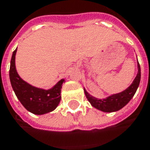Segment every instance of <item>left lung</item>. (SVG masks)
I'll use <instances>...</instances> for the list:
<instances>
[{
	"mask_svg": "<svg viewBox=\"0 0 150 150\" xmlns=\"http://www.w3.org/2000/svg\"><path fill=\"white\" fill-rule=\"evenodd\" d=\"M137 67H138V73L132 83V85L122 92L112 95L105 99H97L96 97L91 96L84 88L86 96L89 102L91 103V105H92L94 108L105 112H116L117 110H120L121 108H123L125 105L132 100V97L134 96L136 90L140 85V67L139 62H137Z\"/></svg>",
	"mask_w": 150,
	"mask_h": 150,
	"instance_id": "left-lung-1",
	"label": "left lung"
}]
</instances>
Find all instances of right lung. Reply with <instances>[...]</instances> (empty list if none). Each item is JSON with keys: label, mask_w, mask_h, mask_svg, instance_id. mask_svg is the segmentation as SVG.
<instances>
[{"label": "right lung", "mask_w": 150, "mask_h": 150, "mask_svg": "<svg viewBox=\"0 0 150 150\" xmlns=\"http://www.w3.org/2000/svg\"><path fill=\"white\" fill-rule=\"evenodd\" d=\"M14 50L11 57L10 68V80L18 100L29 112L37 115H42L54 110L61 100L62 84L64 79L58 81L52 88L49 90L38 88L23 81L17 73L15 68Z\"/></svg>", "instance_id": "add662e5"}]
</instances>
